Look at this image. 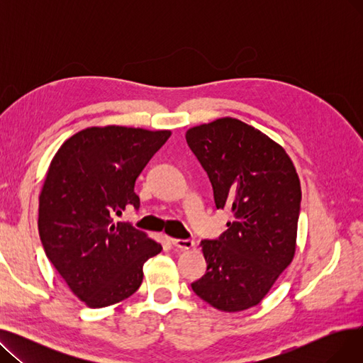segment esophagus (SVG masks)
<instances>
[{"instance_id":"esophagus-1","label":"esophagus","mask_w":363,"mask_h":363,"mask_svg":"<svg viewBox=\"0 0 363 363\" xmlns=\"http://www.w3.org/2000/svg\"><path fill=\"white\" fill-rule=\"evenodd\" d=\"M172 241V244H174L177 249H179V250H189V249H193L194 247V241L193 240H179V238H172L170 240Z\"/></svg>"}]
</instances>
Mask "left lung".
Listing matches in <instances>:
<instances>
[{
  "instance_id": "left-lung-1",
  "label": "left lung",
  "mask_w": 363,
  "mask_h": 363,
  "mask_svg": "<svg viewBox=\"0 0 363 363\" xmlns=\"http://www.w3.org/2000/svg\"><path fill=\"white\" fill-rule=\"evenodd\" d=\"M188 147L206 170L218 208L233 222L200 242L206 274L193 291L222 312L259 304L296 253L301 188L285 150L234 118L189 128Z\"/></svg>"
}]
</instances>
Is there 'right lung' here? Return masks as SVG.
<instances>
[{
  "instance_id": "right-lung-1",
  "label": "right lung",
  "mask_w": 363,
  "mask_h": 363,
  "mask_svg": "<svg viewBox=\"0 0 363 363\" xmlns=\"http://www.w3.org/2000/svg\"><path fill=\"white\" fill-rule=\"evenodd\" d=\"M170 130L92 126L55 152L40 194L38 230L50 262L88 308L111 306L135 293L147 259L162 245L130 223H114L145 164Z\"/></svg>"
}]
</instances>
